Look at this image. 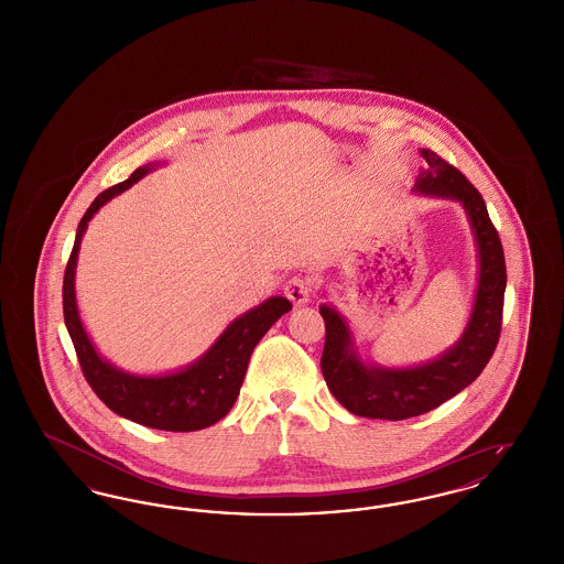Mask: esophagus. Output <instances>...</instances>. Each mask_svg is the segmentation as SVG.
Wrapping results in <instances>:
<instances>
[{
	"label": "esophagus",
	"instance_id": "esophagus-1",
	"mask_svg": "<svg viewBox=\"0 0 564 564\" xmlns=\"http://www.w3.org/2000/svg\"><path fill=\"white\" fill-rule=\"evenodd\" d=\"M285 295L294 302L295 306H302L311 300L313 295V288H311V281L304 279V276H292L288 283H285Z\"/></svg>",
	"mask_w": 564,
	"mask_h": 564
}]
</instances>
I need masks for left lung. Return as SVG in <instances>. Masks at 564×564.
Wrapping results in <instances>:
<instances>
[{
	"mask_svg": "<svg viewBox=\"0 0 564 564\" xmlns=\"http://www.w3.org/2000/svg\"><path fill=\"white\" fill-rule=\"evenodd\" d=\"M421 156L427 162V169L419 173L412 192L455 200L463 207L478 249V285L469 319L455 345L430 361L405 368L364 361L349 322L334 304L319 306L325 322L323 378L338 402L366 419L403 421L455 398L480 376L499 343L508 283L499 235L488 217L480 192L469 180L431 150H421Z\"/></svg>",
	"mask_w": 564,
	"mask_h": 564,
	"instance_id": "obj_1",
	"label": "left lung"
}]
</instances>
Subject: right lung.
<instances>
[{"label": "right lung", "instance_id": "right-lung-1", "mask_svg": "<svg viewBox=\"0 0 564 564\" xmlns=\"http://www.w3.org/2000/svg\"><path fill=\"white\" fill-rule=\"evenodd\" d=\"M159 166H162L161 162L139 166L129 180L101 192L82 217L63 279V315L80 359L82 372L97 398L111 412L152 430H205L230 412L239 398L251 352L269 332L270 325L292 311V302L283 295H272L228 323L214 345L198 359L164 375L127 372L97 350L82 323L76 300V267L84 232L93 215L106 203Z\"/></svg>", "mask_w": 564, "mask_h": 564}]
</instances>
